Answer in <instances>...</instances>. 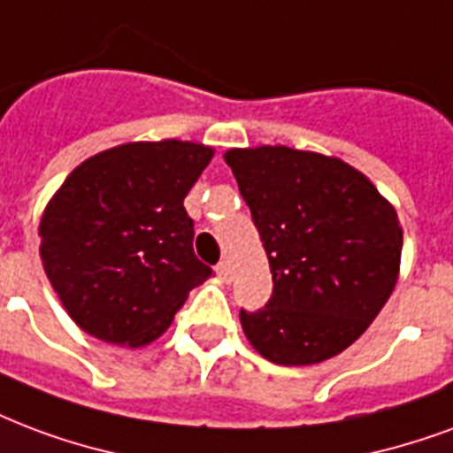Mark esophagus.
I'll list each match as a JSON object with an SVG mask.
<instances>
[{"mask_svg": "<svg viewBox=\"0 0 453 453\" xmlns=\"http://www.w3.org/2000/svg\"><path fill=\"white\" fill-rule=\"evenodd\" d=\"M216 271H218V276L223 278V280H230V278H233V269H230V264H227V261H220V264L216 266Z\"/></svg>", "mask_w": 453, "mask_h": 453, "instance_id": "1", "label": "esophagus"}]
</instances>
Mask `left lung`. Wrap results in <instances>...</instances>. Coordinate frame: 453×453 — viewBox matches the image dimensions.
Instances as JSON below:
<instances>
[{"label": "left lung", "instance_id": "8db88e82", "mask_svg": "<svg viewBox=\"0 0 453 453\" xmlns=\"http://www.w3.org/2000/svg\"><path fill=\"white\" fill-rule=\"evenodd\" d=\"M269 257L273 295L240 311L276 365H317L363 336L401 269L403 230L367 177L334 156L288 146L226 150Z\"/></svg>", "mask_w": 453, "mask_h": 453}]
</instances>
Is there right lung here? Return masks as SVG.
<instances>
[{"mask_svg":"<svg viewBox=\"0 0 453 453\" xmlns=\"http://www.w3.org/2000/svg\"><path fill=\"white\" fill-rule=\"evenodd\" d=\"M213 158L203 143L132 142L90 156L48 201L40 259L86 334L142 348L213 273L194 254L184 196Z\"/></svg>","mask_w":453,"mask_h":453,"instance_id":"add662e5","label":"right lung"}]
</instances>
